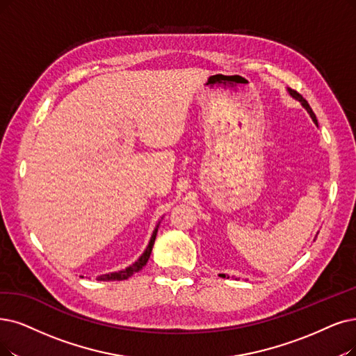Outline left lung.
<instances>
[{
    "label": "left lung",
    "mask_w": 356,
    "mask_h": 356,
    "mask_svg": "<svg viewBox=\"0 0 356 356\" xmlns=\"http://www.w3.org/2000/svg\"><path fill=\"white\" fill-rule=\"evenodd\" d=\"M288 90H289V93H291V96H293V97H295V99H296V101H300V102H301V104H302V106H304V108H305V109H307V112H308V113H309V117H311V118H312V121H314V122H316V124H317V118H316V113H314V112H312V109H311V106H309V104H308V102H307V101H305V99H304V97H302V96H301V95H300V93H298V92H296V90H293V89H288ZM220 276H222V277H226V276H225V275H220Z\"/></svg>",
    "instance_id": "left-lung-1"
}]
</instances>
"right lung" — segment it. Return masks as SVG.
Instances as JSON below:
<instances>
[{
    "label": "right lung",
    "mask_w": 356,
    "mask_h": 356,
    "mask_svg": "<svg viewBox=\"0 0 356 356\" xmlns=\"http://www.w3.org/2000/svg\"><path fill=\"white\" fill-rule=\"evenodd\" d=\"M156 234H158V227H156V229L153 231V235H152V238H150V243H149L146 251H145L143 254H141V257H140L133 266L127 267L125 270H121V272H115V273H109V275L99 276L97 280H104V282H105V280H106V282H108V280H124V279L131 277L134 273L138 272V270L143 268V267L146 266L149 257H150V254H152V248H153V244H154Z\"/></svg>",
    "instance_id": "add662e5"
}]
</instances>
